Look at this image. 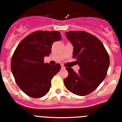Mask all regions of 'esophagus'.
Wrapping results in <instances>:
<instances>
[{"label": "esophagus", "instance_id": "obj_1", "mask_svg": "<svg viewBox=\"0 0 122 122\" xmlns=\"http://www.w3.org/2000/svg\"><path fill=\"white\" fill-rule=\"evenodd\" d=\"M61 68H62V69H65V67H64V66H63V65H61Z\"/></svg>", "mask_w": 122, "mask_h": 122}]
</instances>
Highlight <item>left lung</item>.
<instances>
[{"label":"left lung","mask_w":122,"mask_h":122,"mask_svg":"<svg viewBox=\"0 0 122 122\" xmlns=\"http://www.w3.org/2000/svg\"><path fill=\"white\" fill-rule=\"evenodd\" d=\"M65 36L73 46V58L80 66L76 73L66 68L68 75L64 85L72 93L85 96L95 90L103 81L110 65L108 54L98 38L84 31L66 32Z\"/></svg>","instance_id":"1"}]
</instances>
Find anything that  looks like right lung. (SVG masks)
<instances>
[{
	"mask_svg": "<svg viewBox=\"0 0 122 122\" xmlns=\"http://www.w3.org/2000/svg\"><path fill=\"white\" fill-rule=\"evenodd\" d=\"M62 39L58 31L34 32L25 37L14 51L11 70L21 90L33 98H41L50 90L51 80L60 71L59 63L54 66L44 62L51 53L53 43Z\"/></svg>",
	"mask_w": 122,
	"mask_h": 122,
	"instance_id": "obj_1",
	"label": "right lung"
}]
</instances>
